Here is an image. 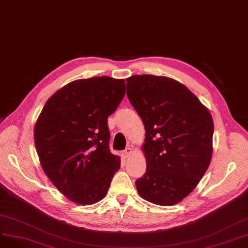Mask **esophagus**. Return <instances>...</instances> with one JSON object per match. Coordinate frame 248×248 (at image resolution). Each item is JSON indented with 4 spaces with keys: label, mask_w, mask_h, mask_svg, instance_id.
Instances as JSON below:
<instances>
[{
    "label": "esophagus",
    "mask_w": 248,
    "mask_h": 248,
    "mask_svg": "<svg viewBox=\"0 0 248 248\" xmlns=\"http://www.w3.org/2000/svg\"><path fill=\"white\" fill-rule=\"evenodd\" d=\"M122 154H123V156H124V157H129V156L131 155V154H132V148H130V147L125 148Z\"/></svg>",
    "instance_id": "1"
}]
</instances>
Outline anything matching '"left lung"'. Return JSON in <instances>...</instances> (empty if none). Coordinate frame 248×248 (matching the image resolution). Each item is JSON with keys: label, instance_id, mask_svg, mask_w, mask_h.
<instances>
[{"label": "left lung", "instance_id": "left-lung-1", "mask_svg": "<svg viewBox=\"0 0 248 248\" xmlns=\"http://www.w3.org/2000/svg\"><path fill=\"white\" fill-rule=\"evenodd\" d=\"M126 95L145 127L146 172L138 194L159 206L180 203L195 189L212 157L213 119L187 87L166 76L125 79Z\"/></svg>", "mask_w": 248, "mask_h": 248}]
</instances>
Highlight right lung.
Listing matches in <instances>:
<instances>
[{
	"mask_svg": "<svg viewBox=\"0 0 248 248\" xmlns=\"http://www.w3.org/2000/svg\"><path fill=\"white\" fill-rule=\"evenodd\" d=\"M125 93L124 79H78L47 100L34 127L46 176L70 201L92 205L107 195L121 168L109 150L107 119Z\"/></svg>",
	"mask_w": 248,
	"mask_h": 248,
	"instance_id": "add662e5",
	"label": "right lung"
}]
</instances>
